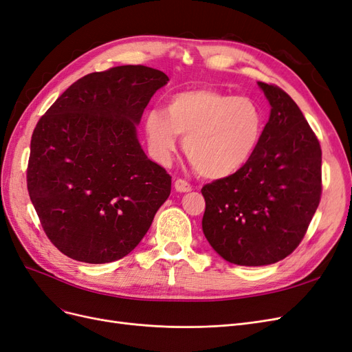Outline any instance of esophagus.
<instances>
[{
    "mask_svg": "<svg viewBox=\"0 0 352 352\" xmlns=\"http://www.w3.org/2000/svg\"><path fill=\"white\" fill-rule=\"evenodd\" d=\"M175 189L177 192H189V190H192V186H190L186 180L184 179H177L175 182Z\"/></svg>",
    "mask_w": 352,
    "mask_h": 352,
    "instance_id": "esophagus-1",
    "label": "esophagus"
}]
</instances>
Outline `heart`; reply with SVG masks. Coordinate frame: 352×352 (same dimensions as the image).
Instances as JSON below:
<instances>
[{
    "instance_id": "obj_1",
    "label": "heart",
    "mask_w": 352,
    "mask_h": 352,
    "mask_svg": "<svg viewBox=\"0 0 352 352\" xmlns=\"http://www.w3.org/2000/svg\"><path fill=\"white\" fill-rule=\"evenodd\" d=\"M144 127L157 162L168 163L177 136H184L185 154L195 172L223 179L236 173L257 151L264 117L251 98L201 88L172 95L166 113L146 111Z\"/></svg>"
}]
</instances>
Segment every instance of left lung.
<instances>
[{
  "label": "left lung",
  "mask_w": 352,
  "mask_h": 352,
  "mask_svg": "<svg viewBox=\"0 0 352 352\" xmlns=\"http://www.w3.org/2000/svg\"><path fill=\"white\" fill-rule=\"evenodd\" d=\"M272 110L257 151L236 173L202 186V230L238 265L283 260L301 243L322 197V148L295 101L258 82Z\"/></svg>",
  "instance_id": "obj_1"
}]
</instances>
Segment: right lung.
I'll list each match as a JSON object with an SVG mask.
<instances>
[{"instance_id": "add662e5", "label": "right lung", "mask_w": 352, "mask_h": 352, "mask_svg": "<svg viewBox=\"0 0 352 352\" xmlns=\"http://www.w3.org/2000/svg\"><path fill=\"white\" fill-rule=\"evenodd\" d=\"M167 74L146 66L89 73L63 92L30 140L28 190L45 235L67 257L123 258L150 229L172 189L136 126Z\"/></svg>"}]
</instances>
